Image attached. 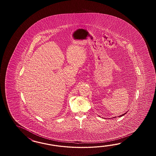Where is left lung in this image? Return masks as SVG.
<instances>
[{"instance_id": "1", "label": "left lung", "mask_w": 156, "mask_h": 156, "mask_svg": "<svg viewBox=\"0 0 156 156\" xmlns=\"http://www.w3.org/2000/svg\"><path fill=\"white\" fill-rule=\"evenodd\" d=\"M126 113H125V114H122V115H120V116H119H119H123V115H125V114H126ZM114 118H115V117H114Z\"/></svg>"}]
</instances>
